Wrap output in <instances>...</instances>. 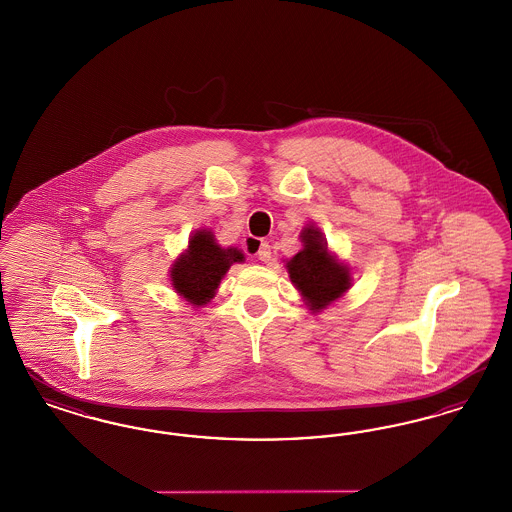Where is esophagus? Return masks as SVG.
<instances>
[{
  "label": "esophagus",
  "instance_id": "obj_1",
  "mask_svg": "<svg viewBox=\"0 0 512 512\" xmlns=\"http://www.w3.org/2000/svg\"><path fill=\"white\" fill-rule=\"evenodd\" d=\"M247 244L257 249V257H259V261H263V263H268V261H270V245H268L267 242L257 240V238H249V240H247Z\"/></svg>",
  "mask_w": 512,
  "mask_h": 512
}]
</instances>
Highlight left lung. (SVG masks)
<instances>
[{
  "instance_id": "1",
  "label": "left lung",
  "mask_w": 512,
  "mask_h": 512,
  "mask_svg": "<svg viewBox=\"0 0 512 512\" xmlns=\"http://www.w3.org/2000/svg\"><path fill=\"white\" fill-rule=\"evenodd\" d=\"M301 249L284 261L295 290L311 313H322L353 286V272L336 253L328 249L324 234L315 224H307L301 234Z\"/></svg>"
}]
</instances>
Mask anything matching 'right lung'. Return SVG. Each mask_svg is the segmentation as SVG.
I'll return each mask as SVG.
<instances>
[{
    "label": "right lung",
    "mask_w": 512,
    "mask_h": 512,
    "mask_svg": "<svg viewBox=\"0 0 512 512\" xmlns=\"http://www.w3.org/2000/svg\"><path fill=\"white\" fill-rule=\"evenodd\" d=\"M236 263H245L242 249L222 247L209 228H199L190 236L188 247L172 261L171 286L188 305L203 307L217 295L220 280Z\"/></svg>",
    "instance_id": "obj_1"
}]
</instances>
